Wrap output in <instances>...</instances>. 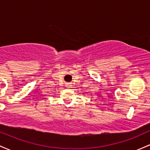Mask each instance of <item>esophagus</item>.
<instances>
[{
	"label": "esophagus",
	"mask_w": 150,
	"mask_h": 150,
	"mask_svg": "<svg viewBox=\"0 0 150 150\" xmlns=\"http://www.w3.org/2000/svg\"><path fill=\"white\" fill-rule=\"evenodd\" d=\"M66 87H69L70 85H66Z\"/></svg>",
	"instance_id": "esophagus-1"
}]
</instances>
